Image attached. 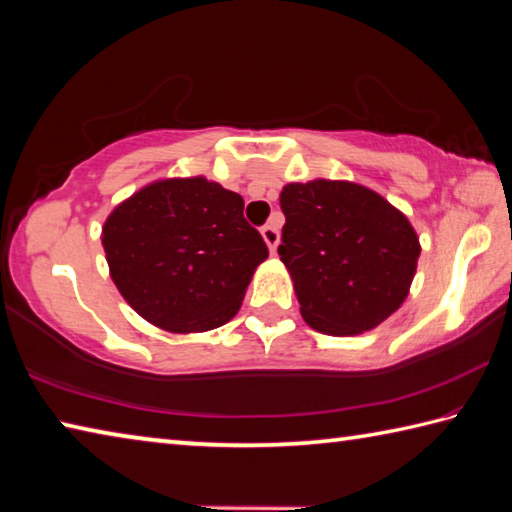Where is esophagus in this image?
<instances>
[{
  "label": "esophagus",
  "mask_w": 512,
  "mask_h": 512,
  "mask_svg": "<svg viewBox=\"0 0 512 512\" xmlns=\"http://www.w3.org/2000/svg\"><path fill=\"white\" fill-rule=\"evenodd\" d=\"M262 237H264V241H266L268 250H271V253H275L277 244H280V230H277V225H273V223L264 225V228H262Z\"/></svg>",
  "instance_id": "esophagus-1"
}]
</instances>
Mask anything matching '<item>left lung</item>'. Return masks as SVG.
<instances>
[{"mask_svg":"<svg viewBox=\"0 0 512 512\" xmlns=\"http://www.w3.org/2000/svg\"><path fill=\"white\" fill-rule=\"evenodd\" d=\"M277 248L309 327L354 336L400 309L409 296L420 239L409 219L372 189L348 180L289 183Z\"/></svg>","mask_w":512,"mask_h":512,"instance_id":"1","label":"left lung"}]
</instances>
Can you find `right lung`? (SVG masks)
<instances>
[{
    "label": "right lung",
    "instance_id": "right-lung-1",
    "mask_svg": "<svg viewBox=\"0 0 512 512\" xmlns=\"http://www.w3.org/2000/svg\"><path fill=\"white\" fill-rule=\"evenodd\" d=\"M101 244L128 305L176 334L228 323L268 257L244 198L203 176L142 187L110 212Z\"/></svg>",
    "mask_w": 512,
    "mask_h": 512
}]
</instances>
